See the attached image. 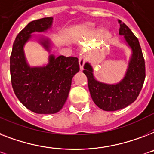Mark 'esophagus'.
Masks as SVG:
<instances>
[{
	"label": "esophagus",
	"mask_w": 154,
	"mask_h": 154,
	"mask_svg": "<svg viewBox=\"0 0 154 154\" xmlns=\"http://www.w3.org/2000/svg\"><path fill=\"white\" fill-rule=\"evenodd\" d=\"M85 57L84 56H81L79 58V64H80V67H81V69L82 70L83 69V67H84V64H85Z\"/></svg>",
	"instance_id": "34e87169"
}]
</instances>
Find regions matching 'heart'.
Instances as JSON below:
<instances>
[{"label":"heart","mask_w":154,"mask_h":154,"mask_svg":"<svg viewBox=\"0 0 154 154\" xmlns=\"http://www.w3.org/2000/svg\"><path fill=\"white\" fill-rule=\"evenodd\" d=\"M92 25H89V27H92Z\"/></svg>","instance_id":"heart-1"}]
</instances>
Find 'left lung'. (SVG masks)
Here are the masks:
<instances>
[{
    "label": "left lung",
    "instance_id": "8db88e82",
    "mask_svg": "<svg viewBox=\"0 0 154 154\" xmlns=\"http://www.w3.org/2000/svg\"><path fill=\"white\" fill-rule=\"evenodd\" d=\"M119 35H124L133 54L126 76L119 84L107 85L99 82L92 74V68L88 63L84 66L83 73L88 78V85L92 100L100 109L113 112L122 109L135 101L138 97L146 77V66L139 41L131 29L120 20Z\"/></svg>",
    "mask_w": 154,
    "mask_h": 154
}]
</instances>
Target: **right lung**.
Returning <instances> with one entry per match:
<instances>
[{"label":"right lung","instance_id":"right-lung-1","mask_svg":"<svg viewBox=\"0 0 154 154\" xmlns=\"http://www.w3.org/2000/svg\"><path fill=\"white\" fill-rule=\"evenodd\" d=\"M52 17L30 22L17 35L10 56L11 82L15 94L23 106L37 114H54L62 109L70 90L72 78L80 70L78 58L50 56L44 67L31 68L26 62L23 46L35 32L50 28ZM49 51L50 41L42 42Z\"/></svg>","mask_w":154,"mask_h":154}]
</instances>
